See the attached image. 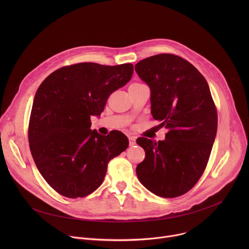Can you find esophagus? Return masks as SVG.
<instances>
[{"label":"esophagus","instance_id":"34e87169","mask_svg":"<svg viewBox=\"0 0 249 249\" xmlns=\"http://www.w3.org/2000/svg\"><path fill=\"white\" fill-rule=\"evenodd\" d=\"M129 145H130L131 147H133V146L136 145V137H134V136L129 137Z\"/></svg>","mask_w":249,"mask_h":249}]
</instances>
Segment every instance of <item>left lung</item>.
Instances as JSON below:
<instances>
[{
  "label": "left lung",
  "mask_w": 249,
  "mask_h": 249,
  "mask_svg": "<svg viewBox=\"0 0 249 249\" xmlns=\"http://www.w3.org/2000/svg\"><path fill=\"white\" fill-rule=\"evenodd\" d=\"M135 71L150 87L153 117L168 130L158 143L137 139L146 153L137 176L160 197L181 196L202 176L217 134V108L208 83L192 64L173 54L146 58Z\"/></svg>",
  "instance_id": "obj_1"
}]
</instances>
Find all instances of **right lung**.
Returning <instances> with one entry per match:
<instances>
[{
	"mask_svg": "<svg viewBox=\"0 0 249 249\" xmlns=\"http://www.w3.org/2000/svg\"><path fill=\"white\" fill-rule=\"evenodd\" d=\"M133 65L79 63L50 74L35 93L28 125L29 148L39 172L59 194L86 197L102 183L110 160L124 152L128 138L90 129L109 95L132 78Z\"/></svg>",
	"mask_w": 249,
	"mask_h": 249,
	"instance_id": "add662e5",
	"label": "right lung"
}]
</instances>
